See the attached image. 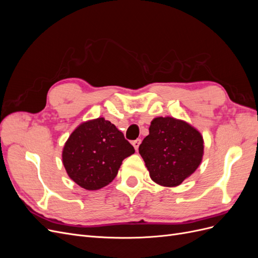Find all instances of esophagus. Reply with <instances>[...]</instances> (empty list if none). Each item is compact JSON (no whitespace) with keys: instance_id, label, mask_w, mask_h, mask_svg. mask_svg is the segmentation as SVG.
Listing matches in <instances>:
<instances>
[{"instance_id":"obj_1","label":"esophagus","mask_w":258,"mask_h":258,"mask_svg":"<svg viewBox=\"0 0 258 258\" xmlns=\"http://www.w3.org/2000/svg\"><path fill=\"white\" fill-rule=\"evenodd\" d=\"M140 144H141V140H140V139L135 140V141H132V145H134V147H135V150H136V151H138V150H139V146H140Z\"/></svg>"}]
</instances>
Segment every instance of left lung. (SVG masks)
I'll return each instance as SVG.
<instances>
[{"label": "left lung", "instance_id": "obj_1", "mask_svg": "<svg viewBox=\"0 0 258 258\" xmlns=\"http://www.w3.org/2000/svg\"><path fill=\"white\" fill-rule=\"evenodd\" d=\"M154 182L173 187L181 184L199 167L204 140L187 122L173 117H157L139 146Z\"/></svg>", "mask_w": 258, "mask_h": 258}]
</instances>
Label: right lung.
I'll use <instances>...</instances> for the list:
<instances>
[{
	"label": "right lung",
	"instance_id": "right-lung-1",
	"mask_svg": "<svg viewBox=\"0 0 258 258\" xmlns=\"http://www.w3.org/2000/svg\"><path fill=\"white\" fill-rule=\"evenodd\" d=\"M134 153V146L122 132L111 121L97 118L72 132L62 152V161L76 184L97 190L113 181L122 160Z\"/></svg>",
	"mask_w": 258,
	"mask_h": 258
}]
</instances>
